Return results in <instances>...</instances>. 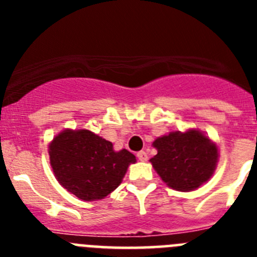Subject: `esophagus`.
I'll return each mask as SVG.
<instances>
[{
	"label": "esophagus",
	"mask_w": 257,
	"mask_h": 257,
	"mask_svg": "<svg viewBox=\"0 0 257 257\" xmlns=\"http://www.w3.org/2000/svg\"><path fill=\"white\" fill-rule=\"evenodd\" d=\"M136 156H138L139 161H142V162H145V161H148V153H147V152L140 151V152H138V154H136Z\"/></svg>",
	"instance_id": "obj_1"
}]
</instances>
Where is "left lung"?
Returning a JSON list of instances; mask_svg holds the SVG:
<instances>
[{
	"label": "left lung",
	"mask_w": 257,
	"mask_h": 257,
	"mask_svg": "<svg viewBox=\"0 0 257 257\" xmlns=\"http://www.w3.org/2000/svg\"><path fill=\"white\" fill-rule=\"evenodd\" d=\"M153 147L154 170L170 188L180 192L194 190L210 180L219 160L216 144L194 128L161 136Z\"/></svg>",
	"instance_id": "1"
}]
</instances>
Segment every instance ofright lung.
Segmentation results:
<instances>
[{"label": "right lung", "mask_w": 257, "mask_h": 257, "mask_svg": "<svg viewBox=\"0 0 257 257\" xmlns=\"http://www.w3.org/2000/svg\"><path fill=\"white\" fill-rule=\"evenodd\" d=\"M55 178L69 193L83 201L103 199L121 184L136 157L88 130L61 131L49 145Z\"/></svg>", "instance_id": "1"}]
</instances>
